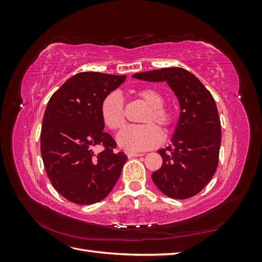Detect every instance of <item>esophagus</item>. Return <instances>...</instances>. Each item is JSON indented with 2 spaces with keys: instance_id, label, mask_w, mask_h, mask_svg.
Masks as SVG:
<instances>
[{
  "instance_id": "obj_1",
  "label": "esophagus",
  "mask_w": 262,
  "mask_h": 262,
  "mask_svg": "<svg viewBox=\"0 0 262 262\" xmlns=\"http://www.w3.org/2000/svg\"><path fill=\"white\" fill-rule=\"evenodd\" d=\"M126 155H128L129 158H131V157H139V156H142L143 154H142V153H136V152H128V153H126Z\"/></svg>"
}]
</instances>
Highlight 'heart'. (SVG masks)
Here are the masks:
<instances>
[{"label": "heart", "mask_w": 262, "mask_h": 262, "mask_svg": "<svg viewBox=\"0 0 262 262\" xmlns=\"http://www.w3.org/2000/svg\"><path fill=\"white\" fill-rule=\"evenodd\" d=\"M136 96L147 106V110L141 119L144 123L140 126H129L118 134L117 142L128 150H144L157 146L162 141V133L156 126H160L167 133L175 122V113L170 106L164 104V94L155 87H142L136 91ZM100 117L109 130L119 131L125 125V107L122 96L114 92L108 94L100 106Z\"/></svg>", "instance_id": "heart-1"}]
</instances>
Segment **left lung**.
I'll list each match as a JSON object with an SVG mask.
<instances>
[{"label": "left lung", "instance_id": "8db88e82", "mask_svg": "<svg viewBox=\"0 0 262 262\" xmlns=\"http://www.w3.org/2000/svg\"><path fill=\"white\" fill-rule=\"evenodd\" d=\"M133 77L167 82L181 109L171 144L158 150L163 165L152 173L154 184L172 199L198 194L212 179L219 164L222 132L215 100L199 78L182 68H164Z\"/></svg>", "mask_w": 262, "mask_h": 262}]
</instances>
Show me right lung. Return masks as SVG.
Instances as JSON below:
<instances>
[{"mask_svg":"<svg viewBox=\"0 0 262 262\" xmlns=\"http://www.w3.org/2000/svg\"><path fill=\"white\" fill-rule=\"evenodd\" d=\"M125 75L81 72L63 84L47 105L40 134L45 169L53 188L69 201L93 204L115 187L128 160L100 117V106ZM100 145L101 152L93 149Z\"/></svg>","mask_w":262,"mask_h":262,"instance_id":"1","label":"right lung"}]
</instances>
